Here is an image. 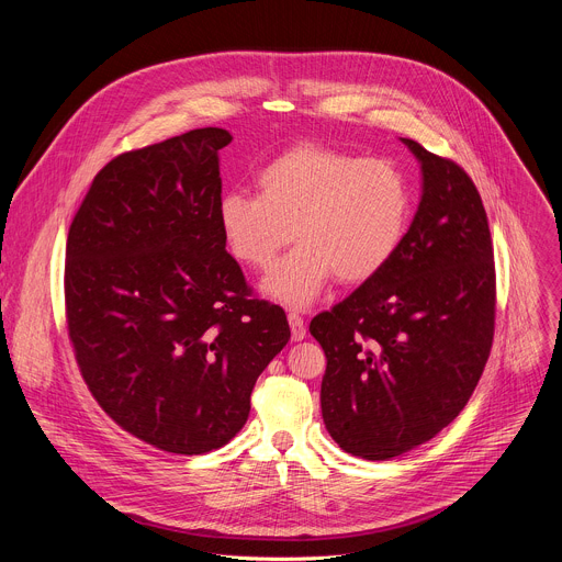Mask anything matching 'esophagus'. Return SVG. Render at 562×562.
I'll return each instance as SVG.
<instances>
[{"instance_id": "1", "label": "esophagus", "mask_w": 562, "mask_h": 562, "mask_svg": "<svg viewBox=\"0 0 562 562\" xmlns=\"http://www.w3.org/2000/svg\"><path fill=\"white\" fill-rule=\"evenodd\" d=\"M289 325H291V338L293 340H304V336H306V327H304V319H302V315L300 313H295V311H289Z\"/></svg>"}]
</instances>
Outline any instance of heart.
<instances>
[{
  "label": "heart",
  "mask_w": 562,
  "mask_h": 562,
  "mask_svg": "<svg viewBox=\"0 0 562 562\" xmlns=\"http://www.w3.org/2000/svg\"><path fill=\"white\" fill-rule=\"evenodd\" d=\"M412 187L389 159L297 144L258 173V195L231 191L217 222L231 254L269 271L286 245L295 251L265 289L289 304H308L336 276L342 284L375 278L400 251L412 224Z\"/></svg>",
  "instance_id": "obj_1"
}]
</instances>
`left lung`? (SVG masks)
<instances>
[{"label":"left lung","mask_w":562,"mask_h":562,"mask_svg":"<svg viewBox=\"0 0 562 562\" xmlns=\"http://www.w3.org/2000/svg\"><path fill=\"white\" fill-rule=\"evenodd\" d=\"M423 198L395 258L308 331L325 349L319 405L351 456L389 460L436 438L469 403L496 325L487 213L453 159L403 137Z\"/></svg>","instance_id":"obj_1"}]
</instances>
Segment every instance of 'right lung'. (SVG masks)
Listing matches in <instances>:
<instances>
[{
  "mask_svg": "<svg viewBox=\"0 0 562 562\" xmlns=\"http://www.w3.org/2000/svg\"><path fill=\"white\" fill-rule=\"evenodd\" d=\"M231 139L206 126L113 157L66 239L79 373L124 431L180 456L245 427L258 375L291 338L282 306L254 297L226 254L217 150Z\"/></svg>",
  "mask_w": 562,
  "mask_h": 562,
  "instance_id": "add662e5",
  "label": "right lung"
}]
</instances>
